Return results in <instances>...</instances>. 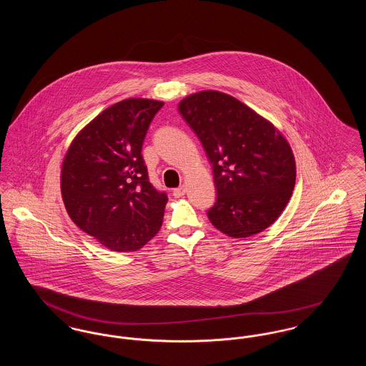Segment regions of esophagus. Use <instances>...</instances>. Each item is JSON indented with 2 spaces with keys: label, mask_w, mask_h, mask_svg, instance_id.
I'll return each instance as SVG.
<instances>
[{
  "label": "esophagus",
  "mask_w": 366,
  "mask_h": 366,
  "mask_svg": "<svg viewBox=\"0 0 366 366\" xmlns=\"http://www.w3.org/2000/svg\"><path fill=\"white\" fill-rule=\"evenodd\" d=\"M185 193H187V188L182 185L179 188H175L174 191H173V196H175V197H182Z\"/></svg>",
  "instance_id": "1"
}]
</instances>
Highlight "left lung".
Here are the masks:
<instances>
[{"mask_svg":"<svg viewBox=\"0 0 366 366\" xmlns=\"http://www.w3.org/2000/svg\"><path fill=\"white\" fill-rule=\"evenodd\" d=\"M178 109L212 163L217 202L207 212L209 222L233 239L254 236L274 224L296 179L292 148L279 129L218 90L192 93Z\"/></svg>","mask_w":366,"mask_h":366,"instance_id":"obj_1","label":"left lung"}]
</instances>
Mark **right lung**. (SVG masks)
<instances>
[{"label": "right lung", "instance_id": "add662e5", "mask_svg": "<svg viewBox=\"0 0 366 366\" xmlns=\"http://www.w3.org/2000/svg\"><path fill=\"white\" fill-rule=\"evenodd\" d=\"M163 104L133 97L105 108L63 159L60 189L71 219L111 251H137L162 227L167 196L148 181L141 148Z\"/></svg>", "mask_w": 366, "mask_h": 366}]
</instances>
